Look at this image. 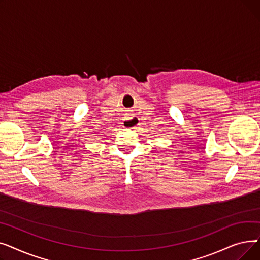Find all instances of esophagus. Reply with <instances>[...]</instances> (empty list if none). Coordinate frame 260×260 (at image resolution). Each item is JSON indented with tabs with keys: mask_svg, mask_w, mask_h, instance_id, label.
Masks as SVG:
<instances>
[{
	"mask_svg": "<svg viewBox=\"0 0 260 260\" xmlns=\"http://www.w3.org/2000/svg\"><path fill=\"white\" fill-rule=\"evenodd\" d=\"M139 125V118L136 115H128L123 120V126L125 128L135 129Z\"/></svg>",
	"mask_w": 260,
	"mask_h": 260,
	"instance_id": "34e87169",
	"label": "esophagus"
}]
</instances>
